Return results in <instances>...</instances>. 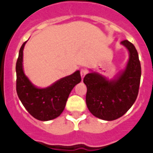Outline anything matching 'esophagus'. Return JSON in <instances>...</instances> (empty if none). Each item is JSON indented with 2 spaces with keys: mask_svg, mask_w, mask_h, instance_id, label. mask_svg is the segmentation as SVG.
<instances>
[{
  "mask_svg": "<svg viewBox=\"0 0 153 153\" xmlns=\"http://www.w3.org/2000/svg\"><path fill=\"white\" fill-rule=\"evenodd\" d=\"M80 74H81L82 79H83L85 75H86V74H87V71H86L85 69H81V71H80Z\"/></svg>",
  "mask_w": 153,
  "mask_h": 153,
  "instance_id": "obj_1",
  "label": "esophagus"
}]
</instances>
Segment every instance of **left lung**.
I'll return each instance as SVG.
<instances>
[{"label": "left lung", "instance_id": "left-lung-1", "mask_svg": "<svg viewBox=\"0 0 153 153\" xmlns=\"http://www.w3.org/2000/svg\"><path fill=\"white\" fill-rule=\"evenodd\" d=\"M128 51L125 67L113 79H109L90 70L83 79L87 91L86 102L88 110L95 117L111 121L128 111L138 95L141 66L136 47L128 40L121 42Z\"/></svg>", "mask_w": 153, "mask_h": 153}]
</instances>
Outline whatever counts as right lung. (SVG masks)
I'll list each match as a JSON object with an SVG mask.
<instances>
[{
	"instance_id": "right-lung-1",
	"label": "right lung",
	"mask_w": 153,
	"mask_h": 153,
	"mask_svg": "<svg viewBox=\"0 0 153 153\" xmlns=\"http://www.w3.org/2000/svg\"><path fill=\"white\" fill-rule=\"evenodd\" d=\"M22 44L16 64L17 93L23 106L33 117L41 121H48L61 115L66 107L70 93L74 86L81 82L80 71L58 79L49 87H36L25 75L23 68Z\"/></svg>"
}]
</instances>
